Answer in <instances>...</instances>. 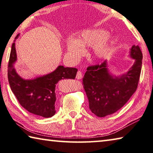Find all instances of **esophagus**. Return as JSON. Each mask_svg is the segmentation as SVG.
Masks as SVG:
<instances>
[{
    "mask_svg": "<svg viewBox=\"0 0 153 153\" xmlns=\"http://www.w3.org/2000/svg\"><path fill=\"white\" fill-rule=\"evenodd\" d=\"M82 72L80 71H79L78 72H77V73H76V78L77 79H82Z\"/></svg>",
    "mask_w": 153,
    "mask_h": 153,
    "instance_id": "1",
    "label": "esophagus"
}]
</instances>
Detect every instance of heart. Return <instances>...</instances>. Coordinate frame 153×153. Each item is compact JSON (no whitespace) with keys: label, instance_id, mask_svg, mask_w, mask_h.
Here are the masks:
<instances>
[{"label":"heart","instance_id":"heart-1","mask_svg":"<svg viewBox=\"0 0 153 153\" xmlns=\"http://www.w3.org/2000/svg\"><path fill=\"white\" fill-rule=\"evenodd\" d=\"M111 36L104 30H87L80 34L76 40H68L67 49L70 56L74 59H77L83 54L84 47L93 46L94 57L96 59H102L111 51Z\"/></svg>","mask_w":153,"mask_h":153}]
</instances>
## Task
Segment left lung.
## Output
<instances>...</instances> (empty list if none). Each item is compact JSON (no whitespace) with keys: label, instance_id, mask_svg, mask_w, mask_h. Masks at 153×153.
I'll return each mask as SVG.
<instances>
[{"label":"left lung","instance_id":"left-lung-1","mask_svg":"<svg viewBox=\"0 0 153 153\" xmlns=\"http://www.w3.org/2000/svg\"><path fill=\"white\" fill-rule=\"evenodd\" d=\"M130 56L133 66L121 76L109 73L107 62L88 66L82 78V85L89 100V109L97 117L114 113L124 106L138 85L142 64V53L138 45H133Z\"/></svg>","mask_w":153,"mask_h":153}]
</instances>
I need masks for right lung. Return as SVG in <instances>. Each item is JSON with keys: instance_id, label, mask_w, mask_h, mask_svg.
Masks as SVG:
<instances>
[{"instance_id": "obj_1", "label": "right lung", "mask_w": 153, "mask_h": 153, "mask_svg": "<svg viewBox=\"0 0 153 153\" xmlns=\"http://www.w3.org/2000/svg\"><path fill=\"white\" fill-rule=\"evenodd\" d=\"M18 35L16 37L17 39ZM17 60L15 42L12 44L8 64V79L10 87L21 106L35 115L49 118L56 113V84L62 79H74L77 69L59 66L56 71L32 80L20 77L14 68Z\"/></svg>"}]
</instances>
